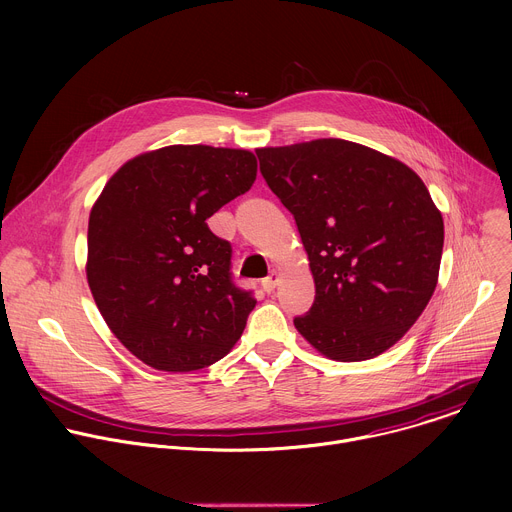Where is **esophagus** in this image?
Listing matches in <instances>:
<instances>
[{
	"mask_svg": "<svg viewBox=\"0 0 512 512\" xmlns=\"http://www.w3.org/2000/svg\"><path fill=\"white\" fill-rule=\"evenodd\" d=\"M277 283H279V273H277V271H271V273L261 281V287H263V291H267V294H271V291L275 289Z\"/></svg>",
	"mask_w": 512,
	"mask_h": 512,
	"instance_id": "esophagus-1",
	"label": "esophagus"
}]
</instances>
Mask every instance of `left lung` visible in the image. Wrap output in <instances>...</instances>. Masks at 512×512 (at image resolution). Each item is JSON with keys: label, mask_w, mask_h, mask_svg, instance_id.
<instances>
[{"label": "left lung", "mask_w": 512, "mask_h": 512, "mask_svg": "<svg viewBox=\"0 0 512 512\" xmlns=\"http://www.w3.org/2000/svg\"><path fill=\"white\" fill-rule=\"evenodd\" d=\"M257 158L296 218L316 283L298 332L332 360L379 356L437 285L444 218L429 190L403 162L346 139L261 148Z\"/></svg>", "instance_id": "8db88e82"}]
</instances>
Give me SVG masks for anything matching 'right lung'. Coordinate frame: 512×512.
Returning <instances> with one entry per match:
<instances>
[{"instance_id":"add662e5","label":"right lung","mask_w":512,"mask_h":512,"mask_svg":"<svg viewBox=\"0 0 512 512\" xmlns=\"http://www.w3.org/2000/svg\"><path fill=\"white\" fill-rule=\"evenodd\" d=\"M257 176L247 150L168 145L123 164L89 216L87 279L119 342L158 371L221 360L255 308L231 273V243L208 225Z\"/></svg>"}]
</instances>
